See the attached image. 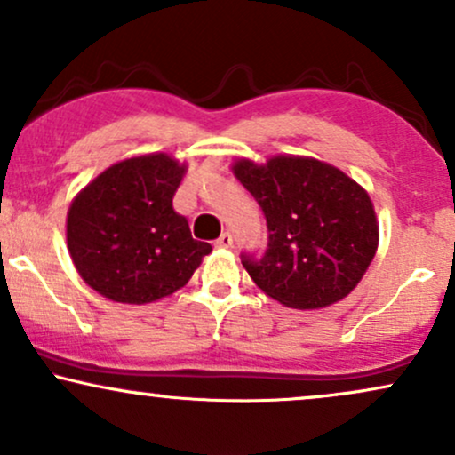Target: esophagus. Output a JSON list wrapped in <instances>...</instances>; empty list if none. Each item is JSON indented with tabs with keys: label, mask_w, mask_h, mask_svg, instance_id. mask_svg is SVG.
<instances>
[{
	"label": "esophagus",
	"mask_w": 455,
	"mask_h": 455,
	"mask_svg": "<svg viewBox=\"0 0 455 455\" xmlns=\"http://www.w3.org/2000/svg\"><path fill=\"white\" fill-rule=\"evenodd\" d=\"M233 245V237H231V233H222L220 237L216 239V248H220V250H228Z\"/></svg>",
	"instance_id": "obj_1"
}]
</instances>
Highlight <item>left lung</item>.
Listing matches in <instances>:
<instances>
[{"mask_svg":"<svg viewBox=\"0 0 455 455\" xmlns=\"http://www.w3.org/2000/svg\"><path fill=\"white\" fill-rule=\"evenodd\" d=\"M233 175L265 213L263 259L243 257L254 284L297 310H318L347 297L379 248V220L368 192L338 166L307 156L239 158Z\"/></svg>","mask_w":455,"mask_h":455,"instance_id":"obj_1","label":"left lung"}]
</instances>
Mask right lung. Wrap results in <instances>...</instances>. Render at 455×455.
Segmentation results:
<instances>
[{"label": "right lung", "instance_id": "obj_1", "mask_svg": "<svg viewBox=\"0 0 455 455\" xmlns=\"http://www.w3.org/2000/svg\"><path fill=\"white\" fill-rule=\"evenodd\" d=\"M188 166L164 151L104 169L72 198L66 242L85 284L117 304L143 306L188 284L212 245L192 239L173 196Z\"/></svg>", "mask_w": 455, "mask_h": 455}]
</instances>
